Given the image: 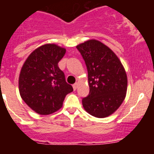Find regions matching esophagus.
Wrapping results in <instances>:
<instances>
[{"mask_svg": "<svg viewBox=\"0 0 154 154\" xmlns=\"http://www.w3.org/2000/svg\"><path fill=\"white\" fill-rule=\"evenodd\" d=\"M78 85H79V84H78V83H75L74 85H72V87H73V90L75 91V90H76V89H77V88H78Z\"/></svg>", "mask_w": 154, "mask_h": 154, "instance_id": "esophagus-1", "label": "esophagus"}]
</instances>
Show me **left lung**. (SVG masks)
<instances>
[{
	"label": "left lung",
	"instance_id": "obj_1",
	"mask_svg": "<svg viewBox=\"0 0 154 154\" xmlns=\"http://www.w3.org/2000/svg\"><path fill=\"white\" fill-rule=\"evenodd\" d=\"M88 70L89 94L82 106L90 115L105 118L118 109L127 91V75L123 64L108 46L91 39L76 46Z\"/></svg>",
	"mask_w": 154,
	"mask_h": 154
}]
</instances>
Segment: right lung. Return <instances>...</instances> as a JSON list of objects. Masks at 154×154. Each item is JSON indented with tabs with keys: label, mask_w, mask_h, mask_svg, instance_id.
<instances>
[{
	"label": "right lung",
	"mask_w": 154,
	"mask_h": 154,
	"mask_svg": "<svg viewBox=\"0 0 154 154\" xmlns=\"http://www.w3.org/2000/svg\"><path fill=\"white\" fill-rule=\"evenodd\" d=\"M65 52V48L55 44L43 45L34 50L23 64L19 92L24 103L40 115L60 109L66 95L73 91L58 66Z\"/></svg>",
	"instance_id": "obj_1"
}]
</instances>
